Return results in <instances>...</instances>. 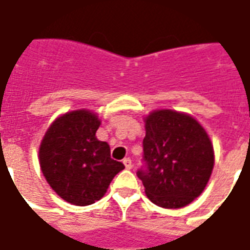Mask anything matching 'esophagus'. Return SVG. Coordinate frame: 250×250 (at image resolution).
<instances>
[{"mask_svg":"<svg viewBox=\"0 0 250 250\" xmlns=\"http://www.w3.org/2000/svg\"><path fill=\"white\" fill-rule=\"evenodd\" d=\"M124 165H125V167H126V169H132V167H133V164H132V160H130V158H124Z\"/></svg>","mask_w":250,"mask_h":250,"instance_id":"34e87169","label":"esophagus"}]
</instances>
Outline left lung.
<instances>
[{
	"mask_svg": "<svg viewBox=\"0 0 250 250\" xmlns=\"http://www.w3.org/2000/svg\"><path fill=\"white\" fill-rule=\"evenodd\" d=\"M144 165L137 170L147 198L167 209L198 197L212 174L214 154L200 124L188 114L157 110L146 118Z\"/></svg>",
	"mask_w": 250,
	"mask_h": 250,
	"instance_id": "8db88e82",
	"label": "left lung"
}]
</instances>
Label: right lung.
I'll return each instance as SVG.
<instances>
[{"mask_svg":"<svg viewBox=\"0 0 250 250\" xmlns=\"http://www.w3.org/2000/svg\"><path fill=\"white\" fill-rule=\"evenodd\" d=\"M100 120L89 110H74L50 125L40 146V164L48 184L73 205L85 207L106 193L123 163L110 157L107 143L96 137Z\"/></svg>","mask_w":250,"mask_h":250,"instance_id":"1","label":"right lung"}]
</instances>
